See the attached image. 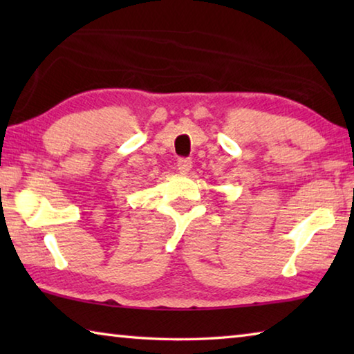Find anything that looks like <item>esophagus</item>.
I'll return each instance as SVG.
<instances>
[{"mask_svg":"<svg viewBox=\"0 0 354 354\" xmlns=\"http://www.w3.org/2000/svg\"><path fill=\"white\" fill-rule=\"evenodd\" d=\"M190 170H192V159L190 158L178 159V171L181 173V175H187Z\"/></svg>","mask_w":354,"mask_h":354,"instance_id":"obj_1","label":"esophagus"}]
</instances>
